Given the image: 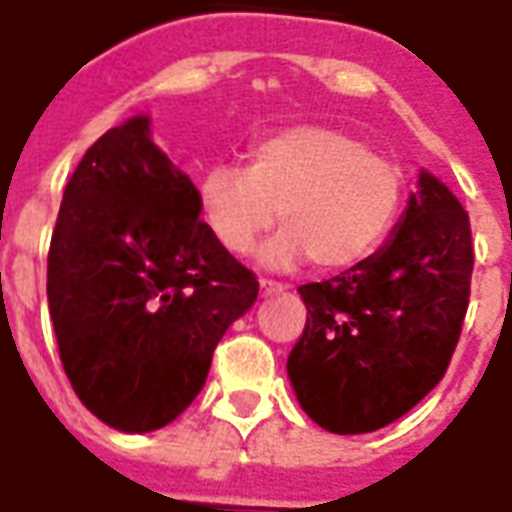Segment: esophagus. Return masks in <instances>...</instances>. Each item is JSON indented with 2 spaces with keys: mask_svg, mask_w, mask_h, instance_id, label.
<instances>
[{
  "mask_svg": "<svg viewBox=\"0 0 512 512\" xmlns=\"http://www.w3.org/2000/svg\"><path fill=\"white\" fill-rule=\"evenodd\" d=\"M260 290H263V296H274V293H282L285 285H282V282H274V279H260Z\"/></svg>",
  "mask_w": 512,
  "mask_h": 512,
  "instance_id": "1",
  "label": "esophagus"
}]
</instances>
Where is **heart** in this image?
Returning <instances> with one entry per match:
<instances>
[{
  "instance_id": "b5f03b06",
  "label": "heart",
  "mask_w": 512,
  "mask_h": 512,
  "mask_svg": "<svg viewBox=\"0 0 512 512\" xmlns=\"http://www.w3.org/2000/svg\"><path fill=\"white\" fill-rule=\"evenodd\" d=\"M197 200L227 252L244 255L279 208L285 227L260 246V263L288 268L312 257L337 271L384 244L403 200V172L340 128L293 126L260 139L249 167L224 161L205 169Z\"/></svg>"
}]
</instances>
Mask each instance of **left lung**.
Instances as JSON below:
<instances>
[{
    "mask_svg": "<svg viewBox=\"0 0 512 512\" xmlns=\"http://www.w3.org/2000/svg\"><path fill=\"white\" fill-rule=\"evenodd\" d=\"M472 268L469 213L419 169L417 191L378 252L299 288L307 326L288 356V378L307 417L351 436L417 406L458 345Z\"/></svg>",
    "mask_w": 512,
    "mask_h": 512,
    "instance_id": "obj_1",
    "label": "left lung"
}]
</instances>
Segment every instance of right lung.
<instances>
[{
  "label": "right lung",
  "instance_id": "1",
  "mask_svg": "<svg viewBox=\"0 0 512 512\" xmlns=\"http://www.w3.org/2000/svg\"><path fill=\"white\" fill-rule=\"evenodd\" d=\"M46 293L73 392L109 428L150 433L191 406L257 279L213 241L191 178L136 115L68 180Z\"/></svg>",
  "mask_w": 512,
  "mask_h": 512
}]
</instances>
